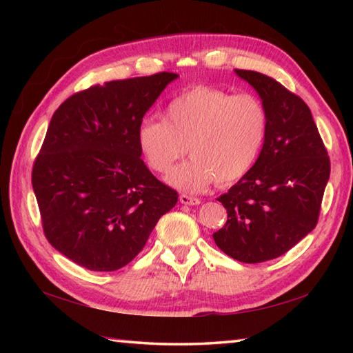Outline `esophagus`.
<instances>
[{"instance_id": "1", "label": "esophagus", "mask_w": 353, "mask_h": 353, "mask_svg": "<svg viewBox=\"0 0 353 353\" xmlns=\"http://www.w3.org/2000/svg\"><path fill=\"white\" fill-rule=\"evenodd\" d=\"M179 200H181L182 205H200V199L197 197H192V196H188V194H182L181 197H179Z\"/></svg>"}]
</instances>
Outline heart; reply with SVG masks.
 Returning a JSON list of instances; mask_svg holds the SVG:
<instances>
[{
	"label": "heart",
	"mask_w": 353,
	"mask_h": 353,
	"mask_svg": "<svg viewBox=\"0 0 353 353\" xmlns=\"http://www.w3.org/2000/svg\"><path fill=\"white\" fill-rule=\"evenodd\" d=\"M268 114L258 97L214 86H196L172 99L163 119H144L138 145L148 167L167 174L188 148L191 159L172 171L170 182L201 191L229 185L249 172L264 148Z\"/></svg>",
	"instance_id": "heart-1"
}]
</instances>
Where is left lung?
<instances>
[{
	"label": "left lung",
	"mask_w": 353,
	"mask_h": 353,
	"mask_svg": "<svg viewBox=\"0 0 353 353\" xmlns=\"http://www.w3.org/2000/svg\"><path fill=\"white\" fill-rule=\"evenodd\" d=\"M256 89L268 114V134L254 167L220 196L228 221L215 244L245 264L279 258L316 228L331 161L311 110L279 81L235 70Z\"/></svg>",
	"instance_id": "left-lung-1"
}]
</instances>
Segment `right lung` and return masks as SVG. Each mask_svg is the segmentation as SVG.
<instances>
[{
	"label": "right lung",
	"mask_w": 353,
	"mask_h": 353,
	"mask_svg": "<svg viewBox=\"0 0 353 353\" xmlns=\"http://www.w3.org/2000/svg\"><path fill=\"white\" fill-rule=\"evenodd\" d=\"M174 72L112 80L66 99L33 162L43 234L66 258L115 272L144 249L176 190L141 159L138 127Z\"/></svg>",
	"instance_id": "right-lung-1"
}]
</instances>
